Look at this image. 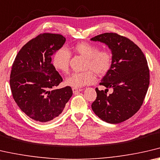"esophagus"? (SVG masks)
Returning a JSON list of instances; mask_svg holds the SVG:
<instances>
[{"instance_id":"34e87169","label":"esophagus","mask_w":160,"mask_h":160,"mask_svg":"<svg viewBox=\"0 0 160 160\" xmlns=\"http://www.w3.org/2000/svg\"><path fill=\"white\" fill-rule=\"evenodd\" d=\"M72 91H73V93H77L78 92H80V91H82V88H72Z\"/></svg>"}]
</instances>
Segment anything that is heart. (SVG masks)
Returning a JSON list of instances; mask_svg holds the SVG:
<instances>
[{
	"label": "heart",
	"instance_id": "obj_1",
	"mask_svg": "<svg viewBox=\"0 0 160 160\" xmlns=\"http://www.w3.org/2000/svg\"><path fill=\"white\" fill-rule=\"evenodd\" d=\"M76 53L86 58L85 69L83 72H74L69 76L65 81L66 85L73 88L82 86L94 83L95 74L103 75L108 72L112 64V56L106 50L98 51L95 44L88 42H79L74 47ZM70 52L65 48H61L54 53L52 57V64L57 71L62 73L69 72Z\"/></svg>",
	"mask_w": 160,
	"mask_h": 160
}]
</instances>
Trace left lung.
<instances>
[{"label":"left lung","mask_w":160,"mask_h":160,"mask_svg":"<svg viewBox=\"0 0 160 160\" xmlns=\"http://www.w3.org/2000/svg\"><path fill=\"white\" fill-rule=\"evenodd\" d=\"M91 40L106 44L112 52L111 67L96 88L97 97L91 105L96 116L108 123L123 122L135 115L142 105L149 84L150 70L139 47L125 37L106 32ZM109 88L113 93L108 94Z\"/></svg>","instance_id":"8db88e82"}]
</instances>
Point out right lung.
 Masks as SVG:
<instances>
[{
    "label": "right lung",
    "instance_id": "1",
    "mask_svg": "<svg viewBox=\"0 0 160 160\" xmlns=\"http://www.w3.org/2000/svg\"><path fill=\"white\" fill-rule=\"evenodd\" d=\"M65 41L59 34H40L21 48L12 64V97L21 111L35 121L46 122L59 116L73 94L70 86L57 89L63 79L52 63V56Z\"/></svg>",
    "mask_w": 160,
    "mask_h": 160
}]
</instances>
